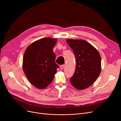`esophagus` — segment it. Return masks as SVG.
I'll list each match as a JSON object with an SVG mask.
<instances>
[{"mask_svg": "<svg viewBox=\"0 0 121 121\" xmlns=\"http://www.w3.org/2000/svg\"><path fill=\"white\" fill-rule=\"evenodd\" d=\"M60 69H64V66L63 65H61V66H60Z\"/></svg>", "mask_w": 121, "mask_h": 121, "instance_id": "34e87169", "label": "esophagus"}]
</instances>
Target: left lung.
<instances>
[{
  "label": "left lung",
  "instance_id": "1",
  "mask_svg": "<svg viewBox=\"0 0 121 121\" xmlns=\"http://www.w3.org/2000/svg\"><path fill=\"white\" fill-rule=\"evenodd\" d=\"M76 59L74 73L70 79L72 85L82 90L91 86L101 72V57L97 49L83 40L67 39Z\"/></svg>",
  "mask_w": 121,
  "mask_h": 121
}]
</instances>
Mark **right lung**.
<instances>
[{
    "label": "right lung",
    "instance_id": "obj_1",
    "mask_svg": "<svg viewBox=\"0 0 121 121\" xmlns=\"http://www.w3.org/2000/svg\"><path fill=\"white\" fill-rule=\"evenodd\" d=\"M57 41L55 38H42L31 43L24 53L23 72L30 83L39 89L52 83L59 67L53 51Z\"/></svg>",
    "mask_w": 121,
    "mask_h": 121
}]
</instances>
